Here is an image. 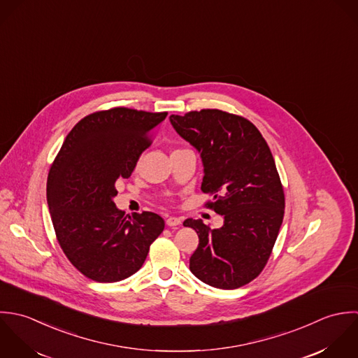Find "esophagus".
<instances>
[{"label": "esophagus", "mask_w": 358, "mask_h": 358, "mask_svg": "<svg viewBox=\"0 0 358 358\" xmlns=\"http://www.w3.org/2000/svg\"><path fill=\"white\" fill-rule=\"evenodd\" d=\"M166 224H167L169 227H178V225L181 224V218L174 217V215H170V217H167Z\"/></svg>", "instance_id": "obj_1"}]
</instances>
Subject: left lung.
Returning <instances> with one entry per match:
<instances>
[{
    "mask_svg": "<svg viewBox=\"0 0 358 358\" xmlns=\"http://www.w3.org/2000/svg\"><path fill=\"white\" fill-rule=\"evenodd\" d=\"M170 122L201 153V189L213 196L206 208L224 217L215 229L202 220L184 221L199 236L189 270L220 289L246 285L266 267L285 213L273 153L257 127L238 115L202 109L171 115Z\"/></svg>",
    "mask_w": 358,
    "mask_h": 358,
    "instance_id": "left-lung-1",
    "label": "left lung"
}]
</instances>
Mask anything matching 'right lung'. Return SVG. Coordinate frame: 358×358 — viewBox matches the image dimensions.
Returning a JSON list of instances; mask_svg holds the SVG:
<instances>
[{
    "label": "right lung",
    "instance_id": "obj_1",
    "mask_svg": "<svg viewBox=\"0 0 358 358\" xmlns=\"http://www.w3.org/2000/svg\"><path fill=\"white\" fill-rule=\"evenodd\" d=\"M167 112L112 108L81 119L66 136L47 181L57 239L73 266L96 282H117L143 267L164 220L124 215L113 202L119 178H129L152 131Z\"/></svg>",
    "mask_w": 358,
    "mask_h": 358
}]
</instances>
